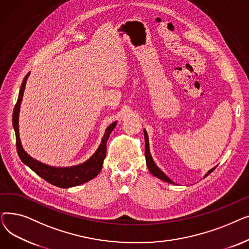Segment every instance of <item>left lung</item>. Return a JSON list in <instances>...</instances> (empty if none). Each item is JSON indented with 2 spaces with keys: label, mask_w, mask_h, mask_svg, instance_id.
Returning <instances> with one entry per match:
<instances>
[{
  "label": "left lung",
  "mask_w": 249,
  "mask_h": 249,
  "mask_svg": "<svg viewBox=\"0 0 249 249\" xmlns=\"http://www.w3.org/2000/svg\"><path fill=\"white\" fill-rule=\"evenodd\" d=\"M144 139H145V159H146V164H147V167H148V169H149V172L153 175V176H155L156 178H160V179H162V180H164V181H166V182H168V184H174V185H176L175 182L169 178L164 173H162L160 169L159 168V166L155 164V162L153 161V160H152V158H151V154H150V150H149V142H148V135H147V132H146V130H144ZM215 169V167H213L212 169H210V171H209L206 175H205V177L204 178H206L207 176H209V174H211L213 171Z\"/></svg>",
  "instance_id": "obj_1"
}]
</instances>
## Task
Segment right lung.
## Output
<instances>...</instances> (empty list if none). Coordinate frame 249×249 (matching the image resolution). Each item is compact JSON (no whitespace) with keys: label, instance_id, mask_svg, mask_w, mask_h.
<instances>
[{"label":"right lung","instance_id":"add662e5","mask_svg":"<svg viewBox=\"0 0 249 249\" xmlns=\"http://www.w3.org/2000/svg\"><path fill=\"white\" fill-rule=\"evenodd\" d=\"M29 74L30 72L26 74V76L23 80V83L21 85L18 100L15 105L14 112H13V120H12L13 127H14L15 134H16V146H17V151H18L20 160H22L23 163L29 166L36 175L41 177L43 179L48 181L49 184L56 186L58 188H71L75 186H80L90 179H93L101 172L105 156H106V152H107V141L111 132L116 127L117 122H114L109 127H107L106 131H105V134L102 138L101 144L98 147L97 151L91 155V158H89L84 163L71 166V167H55V166L47 165L45 163H42L40 161L34 160L24 150L21 144L20 137H19L20 136L19 135L20 106H21L26 82H27Z\"/></svg>","mask_w":249,"mask_h":249}]
</instances>
